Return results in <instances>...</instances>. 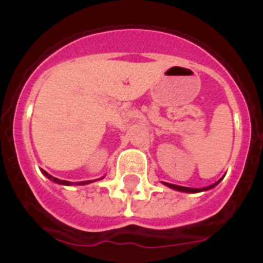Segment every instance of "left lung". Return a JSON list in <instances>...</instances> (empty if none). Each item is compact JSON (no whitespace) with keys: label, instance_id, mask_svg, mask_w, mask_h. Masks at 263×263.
I'll use <instances>...</instances> for the list:
<instances>
[{"label":"left lung","instance_id":"1","mask_svg":"<svg viewBox=\"0 0 263 263\" xmlns=\"http://www.w3.org/2000/svg\"><path fill=\"white\" fill-rule=\"evenodd\" d=\"M221 180V179H220ZM220 180L218 182H216L215 184L210 185V187H204V188H190V187H182V185H175V184H171V183H164V185H167V187L173 188V190H176V191H180V192H191V194H196V192H201V191H206V190H211V188H213L215 185H217L218 183H220Z\"/></svg>","mask_w":263,"mask_h":263}]
</instances>
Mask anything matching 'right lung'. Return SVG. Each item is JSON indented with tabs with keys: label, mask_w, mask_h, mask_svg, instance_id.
<instances>
[{
	"label": "right lung",
	"mask_w": 263,
	"mask_h": 263,
	"mask_svg": "<svg viewBox=\"0 0 263 263\" xmlns=\"http://www.w3.org/2000/svg\"><path fill=\"white\" fill-rule=\"evenodd\" d=\"M42 173H43V175L47 176L50 180H52V182L58 183V184H63V185H71V184H75V185H84V184H89V183H92V180H87V182H76V183H71V182H67V180H60V179L58 178H53L52 175H50V174H47L45 171V170H42Z\"/></svg>",
	"instance_id": "right-lung-1"
}]
</instances>
